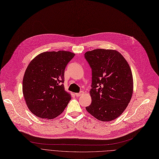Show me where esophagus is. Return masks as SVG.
<instances>
[{
	"label": "esophagus",
	"mask_w": 159,
	"mask_h": 159,
	"mask_svg": "<svg viewBox=\"0 0 159 159\" xmlns=\"http://www.w3.org/2000/svg\"><path fill=\"white\" fill-rule=\"evenodd\" d=\"M83 93V92H81L80 93H75V95H76V97H80V96Z\"/></svg>",
	"instance_id": "esophagus-1"
}]
</instances>
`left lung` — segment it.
<instances>
[{"label":"left lung","instance_id":"8db88e82","mask_svg":"<svg viewBox=\"0 0 159 159\" xmlns=\"http://www.w3.org/2000/svg\"><path fill=\"white\" fill-rule=\"evenodd\" d=\"M92 72V103L87 111L97 120L109 121L120 116L133 93L130 67L120 53L95 49L84 53Z\"/></svg>","mask_w":159,"mask_h":159}]
</instances>
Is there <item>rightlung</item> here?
I'll use <instances>...</instances> for the list:
<instances>
[{"mask_svg":"<svg viewBox=\"0 0 159 159\" xmlns=\"http://www.w3.org/2000/svg\"><path fill=\"white\" fill-rule=\"evenodd\" d=\"M75 55L67 51L46 52L29 64L22 90L28 108L36 116L55 118L67 106L71 95L64 89V70Z\"/></svg>","mask_w":159,"mask_h":159,"instance_id":"right-lung-1","label":"right lung"}]
</instances>
